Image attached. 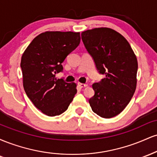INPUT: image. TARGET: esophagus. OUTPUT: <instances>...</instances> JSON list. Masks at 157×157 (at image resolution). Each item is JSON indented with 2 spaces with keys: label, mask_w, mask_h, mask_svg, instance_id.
I'll return each instance as SVG.
<instances>
[{
  "label": "esophagus",
  "mask_w": 157,
  "mask_h": 157,
  "mask_svg": "<svg viewBox=\"0 0 157 157\" xmlns=\"http://www.w3.org/2000/svg\"><path fill=\"white\" fill-rule=\"evenodd\" d=\"M77 86H78V87H79V88H80V89H82V88L86 87V86H87V84L80 83V82H78V83H77Z\"/></svg>",
  "instance_id": "1"
}]
</instances>
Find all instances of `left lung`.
Wrapping results in <instances>:
<instances>
[{
	"label": "left lung",
	"mask_w": 157,
	"mask_h": 157,
	"mask_svg": "<svg viewBox=\"0 0 157 157\" xmlns=\"http://www.w3.org/2000/svg\"><path fill=\"white\" fill-rule=\"evenodd\" d=\"M82 40L98 72L105 78L92 85L91 109L102 118H111L125 109L136 86L138 63L127 40L109 28L82 32Z\"/></svg>",
	"instance_id": "1"
}]
</instances>
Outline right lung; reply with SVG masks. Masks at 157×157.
<instances>
[{
	"label": "right lung",
	"instance_id": "1",
	"mask_svg": "<svg viewBox=\"0 0 157 157\" xmlns=\"http://www.w3.org/2000/svg\"><path fill=\"white\" fill-rule=\"evenodd\" d=\"M80 32H46L25 50L21 67L25 92L37 109L49 117L67 110L77 93V85L57 79L66 57L79 46Z\"/></svg>",
	"mask_w": 157,
	"mask_h": 157
}]
</instances>
